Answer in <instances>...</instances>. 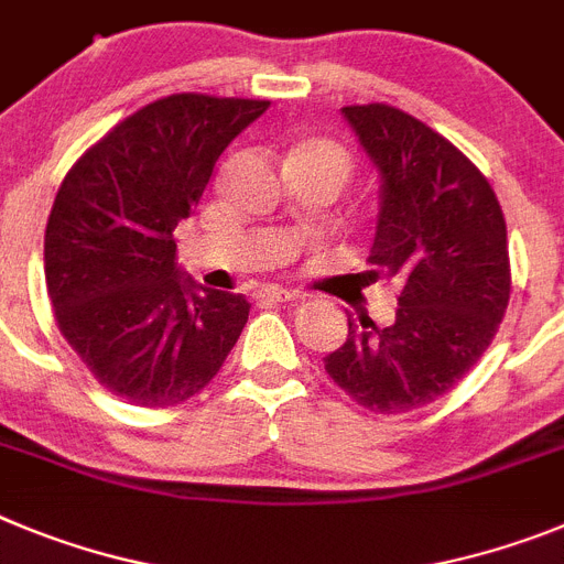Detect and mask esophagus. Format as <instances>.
<instances>
[{
	"mask_svg": "<svg viewBox=\"0 0 564 564\" xmlns=\"http://www.w3.org/2000/svg\"><path fill=\"white\" fill-rule=\"evenodd\" d=\"M261 301L263 303H297L301 301V295H297V292H286V289L267 286L261 289Z\"/></svg>",
	"mask_w": 564,
	"mask_h": 564,
	"instance_id": "obj_1",
	"label": "esophagus"
}]
</instances>
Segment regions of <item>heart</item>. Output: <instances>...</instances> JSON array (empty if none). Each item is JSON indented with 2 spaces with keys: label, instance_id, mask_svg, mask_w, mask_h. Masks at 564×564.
I'll return each instance as SVG.
<instances>
[{
  "label": "heart",
  "instance_id": "1",
  "mask_svg": "<svg viewBox=\"0 0 564 564\" xmlns=\"http://www.w3.org/2000/svg\"><path fill=\"white\" fill-rule=\"evenodd\" d=\"M289 164H317L326 166L340 181L349 178L351 173V155L346 153V147H340L337 141L329 139H303L301 144L292 150L289 155Z\"/></svg>",
  "mask_w": 564,
  "mask_h": 564
}]
</instances>
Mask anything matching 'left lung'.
<instances>
[{
    "instance_id": "1",
    "label": "left lung",
    "mask_w": 564,
    "mask_h": 564,
    "mask_svg": "<svg viewBox=\"0 0 564 564\" xmlns=\"http://www.w3.org/2000/svg\"><path fill=\"white\" fill-rule=\"evenodd\" d=\"M383 178L369 278L400 283L398 317L355 323L326 375L375 414L443 398L491 346L511 301L506 215L488 178L452 141L400 107H343Z\"/></svg>"
}]
</instances>
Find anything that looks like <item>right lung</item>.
Here are the masks:
<instances>
[{
    "mask_svg": "<svg viewBox=\"0 0 564 564\" xmlns=\"http://www.w3.org/2000/svg\"><path fill=\"white\" fill-rule=\"evenodd\" d=\"M267 99L173 93L101 135L67 170L45 229L53 317L82 364L127 403L166 409L221 371L252 303L181 281L175 227L229 141Z\"/></svg>",
    "mask_w": 564,
    "mask_h": 564,
    "instance_id": "obj_1",
    "label": "right lung"
}]
</instances>
